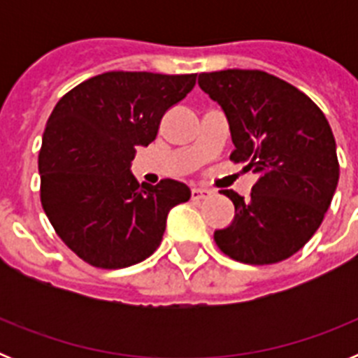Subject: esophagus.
Here are the masks:
<instances>
[{
  "mask_svg": "<svg viewBox=\"0 0 358 358\" xmlns=\"http://www.w3.org/2000/svg\"><path fill=\"white\" fill-rule=\"evenodd\" d=\"M211 195L210 189L206 188H192V201H204Z\"/></svg>",
  "mask_w": 358,
  "mask_h": 358,
  "instance_id": "34e87169",
  "label": "esophagus"
}]
</instances>
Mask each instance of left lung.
<instances>
[{"label":"left lung","instance_id":"1","mask_svg":"<svg viewBox=\"0 0 358 358\" xmlns=\"http://www.w3.org/2000/svg\"><path fill=\"white\" fill-rule=\"evenodd\" d=\"M199 85L226 113L231 161L260 176L248 201L224 189L235 218L215 231L218 249L249 265L287 260L314 236L339 182L327 116L303 91L260 69L201 73Z\"/></svg>","mask_w":358,"mask_h":358}]
</instances>
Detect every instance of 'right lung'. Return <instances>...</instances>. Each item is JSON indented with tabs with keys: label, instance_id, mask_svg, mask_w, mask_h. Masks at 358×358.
<instances>
[{
	"label": "right lung",
	"instance_id": "right-lung-1",
	"mask_svg": "<svg viewBox=\"0 0 358 358\" xmlns=\"http://www.w3.org/2000/svg\"><path fill=\"white\" fill-rule=\"evenodd\" d=\"M197 73L107 71L73 87L50 115L39 150L41 204L62 242L93 267L140 264L159 248L166 217L192 195L131 173L136 147L156 140L163 115Z\"/></svg>",
	"mask_w": 358,
	"mask_h": 358
}]
</instances>
